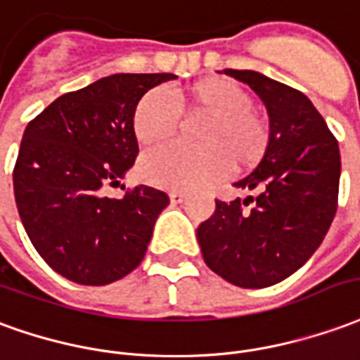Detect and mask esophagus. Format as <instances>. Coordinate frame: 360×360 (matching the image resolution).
Returning a JSON list of instances; mask_svg holds the SVG:
<instances>
[{
	"label": "esophagus",
	"mask_w": 360,
	"mask_h": 360,
	"mask_svg": "<svg viewBox=\"0 0 360 360\" xmlns=\"http://www.w3.org/2000/svg\"><path fill=\"white\" fill-rule=\"evenodd\" d=\"M168 195H170V201H172V203H182V201L186 200V193L178 192V190H172Z\"/></svg>",
	"instance_id": "obj_1"
}]
</instances>
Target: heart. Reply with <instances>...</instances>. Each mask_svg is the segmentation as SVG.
I'll list each match as a JSON object with an SVG mask.
<instances>
[{
  "mask_svg": "<svg viewBox=\"0 0 360 360\" xmlns=\"http://www.w3.org/2000/svg\"><path fill=\"white\" fill-rule=\"evenodd\" d=\"M205 114L200 127L201 147L167 145L153 149L141 160L147 182L174 190H192L223 180L234 165L252 167L264 157L269 143V126L252 110V96L225 77H209L188 89H162L145 93L134 110L135 139L145 147L168 141L178 127V107Z\"/></svg>",
  "mask_w": 360,
  "mask_h": 360,
  "instance_id": "b5f03b06",
  "label": "heart"
}]
</instances>
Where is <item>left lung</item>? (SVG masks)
<instances>
[{"label":"left lung","instance_id":"8db88e82","mask_svg":"<svg viewBox=\"0 0 360 360\" xmlns=\"http://www.w3.org/2000/svg\"><path fill=\"white\" fill-rule=\"evenodd\" d=\"M223 73L264 101L269 143L257 167L234 184L256 190V198L215 200L198 242L209 269L225 281L264 289L304 266L330 231L341 172L338 139L307 94L257 71Z\"/></svg>","mask_w":360,"mask_h":360}]
</instances>
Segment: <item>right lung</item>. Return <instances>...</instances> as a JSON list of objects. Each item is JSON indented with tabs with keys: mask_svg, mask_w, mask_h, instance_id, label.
Returning <instances> with one entry per match:
<instances>
[{
	"mask_svg": "<svg viewBox=\"0 0 360 360\" xmlns=\"http://www.w3.org/2000/svg\"><path fill=\"white\" fill-rule=\"evenodd\" d=\"M172 73H116L62 94L30 120L13 168V190L32 246L53 271L79 285H108L141 264L168 195L118 186L139 153L134 110Z\"/></svg>",
	"mask_w": 360,
	"mask_h": 360,
	"instance_id": "obj_1",
	"label": "right lung"
}]
</instances>
